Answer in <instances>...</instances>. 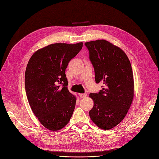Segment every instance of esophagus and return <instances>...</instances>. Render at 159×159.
Segmentation results:
<instances>
[{
	"instance_id": "34e87169",
	"label": "esophagus",
	"mask_w": 159,
	"mask_h": 159,
	"mask_svg": "<svg viewBox=\"0 0 159 159\" xmlns=\"http://www.w3.org/2000/svg\"><path fill=\"white\" fill-rule=\"evenodd\" d=\"M79 97L80 98H85L87 97V94L86 93H80Z\"/></svg>"
}]
</instances>
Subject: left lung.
Segmentation results:
<instances>
[{
    "instance_id": "left-lung-1",
    "label": "left lung",
    "mask_w": 159,
    "mask_h": 159,
    "mask_svg": "<svg viewBox=\"0 0 159 159\" xmlns=\"http://www.w3.org/2000/svg\"><path fill=\"white\" fill-rule=\"evenodd\" d=\"M95 70L97 83L104 88L90 93L93 107L89 116L101 129H110L124 119L134 97V80L130 61L119 47L106 40L85 43Z\"/></svg>"
}]
</instances>
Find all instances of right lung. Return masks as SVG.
I'll return each instance as SVG.
<instances>
[{"instance_id":"obj_1","label":"right lung","mask_w":159,"mask_h":159,"mask_svg":"<svg viewBox=\"0 0 159 159\" xmlns=\"http://www.w3.org/2000/svg\"><path fill=\"white\" fill-rule=\"evenodd\" d=\"M82 45V42L49 44L36 51L28 63L25 88L28 102L40 124L49 130L62 129L73 113L76 97L67 88L65 71Z\"/></svg>"}]
</instances>
